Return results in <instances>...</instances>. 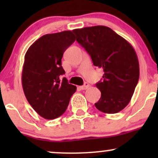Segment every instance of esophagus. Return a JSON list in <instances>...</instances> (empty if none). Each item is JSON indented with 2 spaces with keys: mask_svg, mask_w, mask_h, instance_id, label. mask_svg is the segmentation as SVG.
<instances>
[{
  "mask_svg": "<svg viewBox=\"0 0 158 158\" xmlns=\"http://www.w3.org/2000/svg\"><path fill=\"white\" fill-rule=\"evenodd\" d=\"M89 84L88 83H85L84 85H82V86H80V89L81 90H86L88 89V88H89Z\"/></svg>",
  "mask_w": 158,
  "mask_h": 158,
  "instance_id": "34e87169",
  "label": "esophagus"
}]
</instances>
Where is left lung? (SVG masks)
I'll return each instance as SVG.
<instances>
[{"label": "left lung", "mask_w": 158, "mask_h": 158, "mask_svg": "<svg viewBox=\"0 0 158 158\" xmlns=\"http://www.w3.org/2000/svg\"><path fill=\"white\" fill-rule=\"evenodd\" d=\"M73 32L94 66L104 71L102 81L96 84L101 91L96 108L106 114L122 110L129 103L139 80V61L135 49L106 26L84 27Z\"/></svg>", "instance_id": "8db88e82"}]
</instances>
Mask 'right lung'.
Segmentation results:
<instances>
[{
    "instance_id": "1",
    "label": "right lung",
    "mask_w": 158,
    "mask_h": 158,
    "mask_svg": "<svg viewBox=\"0 0 158 158\" xmlns=\"http://www.w3.org/2000/svg\"><path fill=\"white\" fill-rule=\"evenodd\" d=\"M71 31L41 36L29 48L24 56L21 81L25 97L43 118L53 119L62 115L77 90L61 75L63 53L75 41Z\"/></svg>"
}]
</instances>
